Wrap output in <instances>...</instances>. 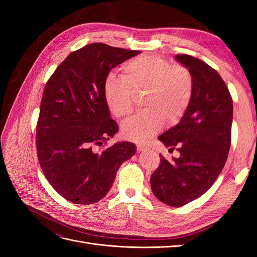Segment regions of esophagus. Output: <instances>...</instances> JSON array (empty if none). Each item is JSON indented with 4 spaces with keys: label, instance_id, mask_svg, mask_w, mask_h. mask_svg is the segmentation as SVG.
<instances>
[{
    "label": "esophagus",
    "instance_id": "esophagus-1",
    "mask_svg": "<svg viewBox=\"0 0 257 257\" xmlns=\"http://www.w3.org/2000/svg\"><path fill=\"white\" fill-rule=\"evenodd\" d=\"M149 149V148L146 147V146H143V145H137V150L138 151H146Z\"/></svg>",
    "mask_w": 257,
    "mask_h": 257
}]
</instances>
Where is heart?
<instances>
[{
    "label": "heart",
    "instance_id": "heart-1",
    "mask_svg": "<svg viewBox=\"0 0 257 257\" xmlns=\"http://www.w3.org/2000/svg\"><path fill=\"white\" fill-rule=\"evenodd\" d=\"M121 77L109 75L105 81V99L110 111L118 118H126L134 109L135 95L142 93L147 107L123 126V135L130 141L147 142L164 125L166 118L170 122L180 119L191 102L193 79L189 69L161 57L130 60L123 65Z\"/></svg>",
    "mask_w": 257,
    "mask_h": 257
}]
</instances>
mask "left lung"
<instances>
[{
	"instance_id": "1",
	"label": "left lung",
	"mask_w": 257,
	"mask_h": 257,
	"mask_svg": "<svg viewBox=\"0 0 257 257\" xmlns=\"http://www.w3.org/2000/svg\"><path fill=\"white\" fill-rule=\"evenodd\" d=\"M176 60L192 75L193 94L180 122L159 136L180 155L172 161L161 158L151 189L162 203L181 207L211 188L226 163L232 99L222 77L204 61L188 54H177Z\"/></svg>"
}]
</instances>
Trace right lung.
<instances>
[{
    "label": "right lung",
    "instance_id": "1",
    "mask_svg": "<svg viewBox=\"0 0 257 257\" xmlns=\"http://www.w3.org/2000/svg\"><path fill=\"white\" fill-rule=\"evenodd\" d=\"M141 51L89 44L68 54L46 83L36 125L41 168L62 197L91 205L109 192L116 172L136 152L122 142L97 150L118 133L104 85L113 67Z\"/></svg>",
    "mask_w": 257,
    "mask_h": 257
}]
</instances>
